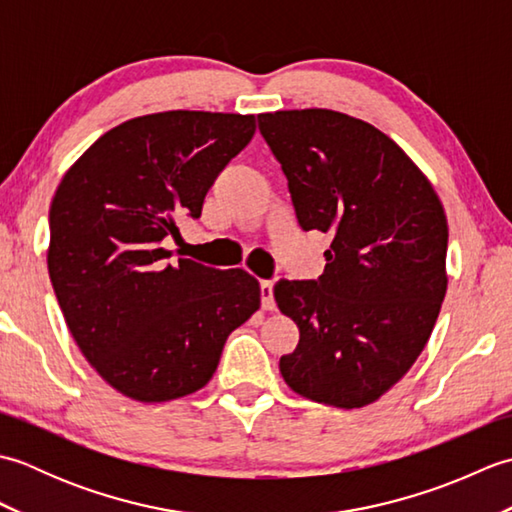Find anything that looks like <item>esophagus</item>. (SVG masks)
<instances>
[{
  "instance_id": "34e87169",
  "label": "esophagus",
  "mask_w": 512,
  "mask_h": 512,
  "mask_svg": "<svg viewBox=\"0 0 512 512\" xmlns=\"http://www.w3.org/2000/svg\"><path fill=\"white\" fill-rule=\"evenodd\" d=\"M259 288H262V308L275 310L277 306H275V295H273V281H262Z\"/></svg>"
}]
</instances>
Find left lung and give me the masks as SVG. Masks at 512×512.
I'll return each mask as SVG.
<instances>
[{
	"label": "left lung",
	"instance_id": "left-lung-1",
	"mask_svg": "<svg viewBox=\"0 0 512 512\" xmlns=\"http://www.w3.org/2000/svg\"><path fill=\"white\" fill-rule=\"evenodd\" d=\"M257 123L303 231L332 235L319 281L275 286L299 328L281 376L321 405H372L409 372L438 321L449 284L444 206L416 162L361 118L310 107Z\"/></svg>",
	"mask_w": 512,
	"mask_h": 512
}]
</instances>
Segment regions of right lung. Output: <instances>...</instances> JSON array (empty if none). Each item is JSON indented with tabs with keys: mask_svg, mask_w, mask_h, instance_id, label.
Returning a JSON list of instances; mask_svg holds the SVG:
<instances>
[{
	"mask_svg": "<svg viewBox=\"0 0 512 512\" xmlns=\"http://www.w3.org/2000/svg\"><path fill=\"white\" fill-rule=\"evenodd\" d=\"M255 114L171 110L112 127L65 171L50 206L48 273L76 345L107 385L169 402L213 378L224 343L259 308L242 268L169 262L176 220L202 213Z\"/></svg>",
	"mask_w": 512,
	"mask_h": 512,
	"instance_id": "add662e5",
	"label": "right lung"
}]
</instances>
